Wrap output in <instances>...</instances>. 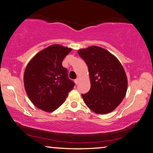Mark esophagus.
Returning <instances> with one entry per match:
<instances>
[{"instance_id":"esophagus-1","label":"esophagus","mask_w":153,"mask_h":153,"mask_svg":"<svg viewBox=\"0 0 153 153\" xmlns=\"http://www.w3.org/2000/svg\"><path fill=\"white\" fill-rule=\"evenodd\" d=\"M79 80H80V79H79V77H78V78H76V79H75V80H74V82H75V84H76V85L78 84H79Z\"/></svg>"}]
</instances>
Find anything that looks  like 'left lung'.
<instances>
[{
	"mask_svg": "<svg viewBox=\"0 0 153 153\" xmlns=\"http://www.w3.org/2000/svg\"><path fill=\"white\" fill-rule=\"evenodd\" d=\"M78 53L86 62L91 81L90 91L82 98L91 110L105 114L117 108L126 96L128 81L118 59L105 49L92 45Z\"/></svg>",
	"mask_w": 153,
	"mask_h": 153,
	"instance_id": "obj_1",
	"label": "left lung"
}]
</instances>
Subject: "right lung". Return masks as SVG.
<instances>
[{"instance_id": "add662e5", "label": "right lung", "mask_w": 153, "mask_h": 153, "mask_svg": "<svg viewBox=\"0 0 153 153\" xmlns=\"http://www.w3.org/2000/svg\"><path fill=\"white\" fill-rule=\"evenodd\" d=\"M72 48L54 44L32 57L24 74V85L29 100L39 109L51 112L59 108L74 88L62 62Z\"/></svg>"}]
</instances>
